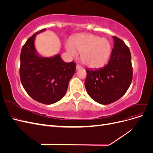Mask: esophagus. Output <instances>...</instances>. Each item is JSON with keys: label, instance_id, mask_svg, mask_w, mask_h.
Here are the masks:
<instances>
[{"label": "esophagus", "instance_id": "1", "mask_svg": "<svg viewBox=\"0 0 153 153\" xmlns=\"http://www.w3.org/2000/svg\"><path fill=\"white\" fill-rule=\"evenodd\" d=\"M82 69V67L80 65H78V64H76V70H78V69Z\"/></svg>", "mask_w": 153, "mask_h": 153}]
</instances>
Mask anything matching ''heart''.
<instances>
[{"label":"heart","mask_w":153,"mask_h":153,"mask_svg":"<svg viewBox=\"0 0 153 153\" xmlns=\"http://www.w3.org/2000/svg\"><path fill=\"white\" fill-rule=\"evenodd\" d=\"M66 48L71 56H75L76 53H81L82 63L92 69L104 66L112 52V45L108 39L91 34L73 36Z\"/></svg>","instance_id":"heart-1"}]
</instances>
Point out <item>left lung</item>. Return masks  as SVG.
<instances>
[{"mask_svg":"<svg viewBox=\"0 0 153 153\" xmlns=\"http://www.w3.org/2000/svg\"><path fill=\"white\" fill-rule=\"evenodd\" d=\"M108 64L98 69H86L85 87L88 94L97 103L108 105L126 93L133 77L131 53L123 41L115 36Z\"/></svg>","mask_w":153,"mask_h":153,"instance_id":"left-lung-1","label":"left lung"}]
</instances>
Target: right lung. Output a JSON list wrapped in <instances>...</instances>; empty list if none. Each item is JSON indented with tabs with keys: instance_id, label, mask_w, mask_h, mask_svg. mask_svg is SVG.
Returning <instances> with one entry per match:
<instances>
[{
	"instance_id": "obj_1",
	"label": "right lung",
	"mask_w": 153,
	"mask_h": 153,
	"mask_svg": "<svg viewBox=\"0 0 153 153\" xmlns=\"http://www.w3.org/2000/svg\"><path fill=\"white\" fill-rule=\"evenodd\" d=\"M26 41L20 54V76L24 89L32 99L45 105L61 100L65 95L69 80L76 69L74 62H65L61 55L43 57L35 47L36 35Z\"/></svg>"
}]
</instances>
